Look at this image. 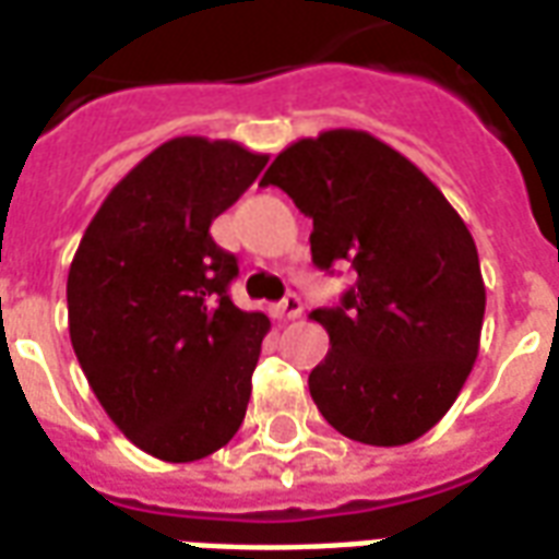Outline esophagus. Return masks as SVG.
I'll use <instances>...</instances> for the list:
<instances>
[{
	"label": "esophagus",
	"instance_id": "1",
	"mask_svg": "<svg viewBox=\"0 0 559 559\" xmlns=\"http://www.w3.org/2000/svg\"><path fill=\"white\" fill-rule=\"evenodd\" d=\"M272 314L278 317V320H296V317L302 314V299L290 293V296H284L275 308H272Z\"/></svg>",
	"mask_w": 559,
	"mask_h": 559
}]
</instances>
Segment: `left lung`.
Masks as SVG:
<instances>
[{
    "instance_id": "8db88e82",
    "label": "left lung",
    "mask_w": 559,
    "mask_h": 559,
    "mask_svg": "<svg viewBox=\"0 0 559 559\" xmlns=\"http://www.w3.org/2000/svg\"><path fill=\"white\" fill-rule=\"evenodd\" d=\"M260 185L314 221L311 260H350L356 284L311 320L329 353L308 377L323 419L368 445H404L443 419L479 356L485 281L452 203L368 131L296 140Z\"/></svg>"
}]
</instances>
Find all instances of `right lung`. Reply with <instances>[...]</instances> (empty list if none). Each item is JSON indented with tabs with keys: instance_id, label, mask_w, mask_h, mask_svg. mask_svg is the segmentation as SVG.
Masks as SVG:
<instances>
[{
	"instance_id": "add662e5",
	"label": "right lung",
	"mask_w": 559,
	"mask_h": 559,
	"mask_svg": "<svg viewBox=\"0 0 559 559\" xmlns=\"http://www.w3.org/2000/svg\"><path fill=\"white\" fill-rule=\"evenodd\" d=\"M269 155L173 138L107 194L68 269V332L95 399L128 440L173 464L233 440L269 320L230 302L236 257L212 221Z\"/></svg>"
}]
</instances>
